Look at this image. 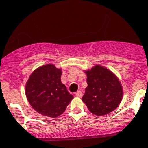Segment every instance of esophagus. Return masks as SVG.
Segmentation results:
<instances>
[{"instance_id": "obj_1", "label": "esophagus", "mask_w": 148, "mask_h": 148, "mask_svg": "<svg viewBox=\"0 0 148 148\" xmlns=\"http://www.w3.org/2000/svg\"><path fill=\"white\" fill-rule=\"evenodd\" d=\"M75 95H76L77 97H80V98H81L82 96H83V93H82V92L78 91V92H77L76 93H75Z\"/></svg>"}]
</instances>
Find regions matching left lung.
<instances>
[{
	"instance_id": "obj_1",
	"label": "left lung",
	"mask_w": 148,
	"mask_h": 148,
	"mask_svg": "<svg viewBox=\"0 0 148 148\" xmlns=\"http://www.w3.org/2000/svg\"><path fill=\"white\" fill-rule=\"evenodd\" d=\"M85 73L88 86L82 100L89 111L97 116L112 112L123 98V88L118 78L100 65H95Z\"/></svg>"
}]
</instances>
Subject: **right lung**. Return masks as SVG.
Returning a JSON list of instances; mask_svg holds the SVG:
<instances>
[{
	"mask_svg": "<svg viewBox=\"0 0 148 148\" xmlns=\"http://www.w3.org/2000/svg\"><path fill=\"white\" fill-rule=\"evenodd\" d=\"M62 70L54 64L37 68L25 86L28 102L43 116L57 117L64 112L74 96L61 82Z\"/></svg>",
	"mask_w": 148,
	"mask_h": 148,
	"instance_id": "right-lung-1",
	"label": "right lung"
}]
</instances>
